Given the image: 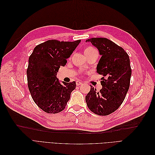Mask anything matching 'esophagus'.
<instances>
[{
  "instance_id": "esophagus-1",
  "label": "esophagus",
  "mask_w": 155,
  "mask_h": 155,
  "mask_svg": "<svg viewBox=\"0 0 155 155\" xmlns=\"http://www.w3.org/2000/svg\"><path fill=\"white\" fill-rule=\"evenodd\" d=\"M83 83L81 82V81H76V85H77L78 86L81 85H83Z\"/></svg>"
}]
</instances>
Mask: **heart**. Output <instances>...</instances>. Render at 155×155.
I'll list each match as a JSON object with an SVG mask.
<instances>
[{
	"instance_id": "heart-1",
	"label": "heart",
	"mask_w": 155,
	"mask_h": 155,
	"mask_svg": "<svg viewBox=\"0 0 155 155\" xmlns=\"http://www.w3.org/2000/svg\"><path fill=\"white\" fill-rule=\"evenodd\" d=\"M96 51H97L96 50L95 48H94L93 47H92V46H87V47H86L85 50H84V53H85L86 57H88V56L92 54L93 53L96 52Z\"/></svg>"
}]
</instances>
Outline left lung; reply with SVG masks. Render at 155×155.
I'll list each match as a JSON object with an SVG mask.
<instances>
[{
  "label": "left lung",
  "instance_id": "obj_1",
  "mask_svg": "<svg viewBox=\"0 0 155 155\" xmlns=\"http://www.w3.org/2000/svg\"><path fill=\"white\" fill-rule=\"evenodd\" d=\"M99 51L101 57L98 62L97 73L102 75V88L97 92L91 85L85 97L87 105L94 113L107 116L116 110L122 104L130 85L131 68L126 51L107 38L87 39Z\"/></svg>",
  "mask_w": 155,
  "mask_h": 155
}]
</instances>
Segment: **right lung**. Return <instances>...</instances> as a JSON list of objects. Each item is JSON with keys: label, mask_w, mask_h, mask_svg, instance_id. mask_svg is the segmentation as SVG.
I'll list each match as a JSON object with an SVG mask.
<instances>
[{"label": "right lung", "mask_w": 155, "mask_h": 155, "mask_svg": "<svg viewBox=\"0 0 155 155\" xmlns=\"http://www.w3.org/2000/svg\"><path fill=\"white\" fill-rule=\"evenodd\" d=\"M80 42L48 40L36 46L30 56L26 72L28 86L36 105L47 113L63 110L76 88V82L62 81V84L56 75Z\"/></svg>", "instance_id": "1"}]
</instances>
